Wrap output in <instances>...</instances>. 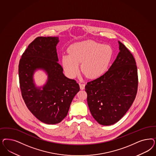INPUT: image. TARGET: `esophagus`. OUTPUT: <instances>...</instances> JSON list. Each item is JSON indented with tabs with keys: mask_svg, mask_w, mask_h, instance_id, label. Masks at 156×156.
<instances>
[{
	"mask_svg": "<svg viewBox=\"0 0 156 156\" xmlns=\"http://www.w3.org/2000/svg\"><path fill=\"white\" fill-rule=\"evenodd\" d=\"M79 86H80V90H84V88H85V84H81V83H80V84H79Z\"/></svg>",
	"mask_w": 156,
	"mask_h": 156,
	"instance_id": "1",
	"label": "esophagus"
}]
</instances>
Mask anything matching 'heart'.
<instances>
[{
	"label": "heart",
	"mask_w": 156,
	"mask_h": 156,
	"mask_svg": "<svg viewBox=\"0 0 156 156\" xmlns=\"http://www.w3.org/2000/svg\"><path fill=\"white\" fill-rule=\"evenodd\" d=\"M70 54L64 55L62 62L66 74L75 77L81 70L90 79H96L106 72L113 55L110 46L102 45L91 40L73 44L69 48Z\"/></svg>",
	"instance_id": "heart-1"
}]
</instances>
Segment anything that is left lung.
<instances>
[{
    "label": "left lung",
    "mask_w": 156,
    "mask_h": 156,
    "mask_svg": "<svg viewBox=\"0 0 156 156\" xmlns=\"http://www.w3.org/2000/svg\"><path fill=\"white\" fill-rule=\"evenodd\" d=\"M118 43L120 51L109 69L85 87L91 115L105 126L115 123L124 116L138 89L136 60L126 46Z\"/></svg>",
    "instance_id": "8db88e82"
}]
</instances>
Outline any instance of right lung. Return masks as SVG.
Instances as JSON below:
<instances>
[{
	"mask_svg": "<svg viewBox=\"0 0 156 156\" xmlns=\"http://www.w3.org/2000/svg\"><path fill=\"white\" fill-rule=\"evenodd\" d=\"M58 42L57 37H37L22 55L18 68L26 105L38 120L49 125L58 123L66 118L72 101L80 90L79 84L65 76L58 62L56 46ZM38 69L48 75L42 87H36L33 80V75Z\"/></svg>",
	"mask_w": 156,
	"mask_h": 156,
	"instance_id": "right-lung-1",
	"label": "right lung"
}]
</instances>
